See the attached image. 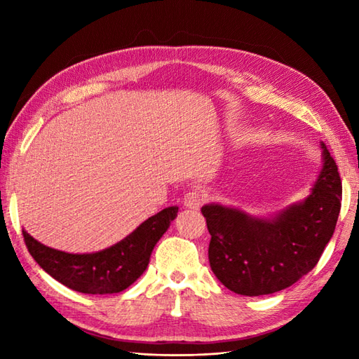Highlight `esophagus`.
<instances>
[{"mask_svg":"<svg viewBox=\"0 0 359 359\" xmlns=\"http://www.w3.org/2000/svg\"><path fill=\"white\" fill-rule=\"evenodd\" d=\"M207 201V194H205L203 189H193V191H189L185 194V199H184V205L187 208H191V210H199L203 202Z\"/></svg>","mask_w":359,"mask_h":359,"instance_id":"34e87169","label":"esophagus"}]
</instances>
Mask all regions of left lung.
Instances as JSON below:
<instances>
[{
	"label": "left lung",
	"mask_w": 359,
	"mask_h": 359,
	"mask_svg": "<svg viewBox=\"0 0 359 359\" xmlns=\"http://www.w3.org/2000/svg\"><path fill=\"white\" fill-rule=\"evenodd\" d=\"M321 148L323 170L310 196L274 217H253L219 203L202 207L211 234V270L228 290L271 294L315 269L337 226L342 196L338 166L323 142Z\"/></svg>",
	"instance_id": "8db88e82"
}]
</instances>
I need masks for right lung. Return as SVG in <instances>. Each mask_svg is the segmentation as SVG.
<instances>
[{"label":"right lung","mask_w":359,"mask_h":359,"mask_svg":"<svg viewBox=\"0 0 359 359\" xmlns=\"http://www.w3.org/2000/svg\"><path fill=\"white\" fill-rule=\"evenodd\" d=\"M179 207H168L151 216L116 245L97 253L72 255L53 250L22 230L30 256L53 279L75 292L111 294L123 292L147 270L156 243L177 216Z\"/></svg>","instance_id":"add662e5"}]
</instances>
